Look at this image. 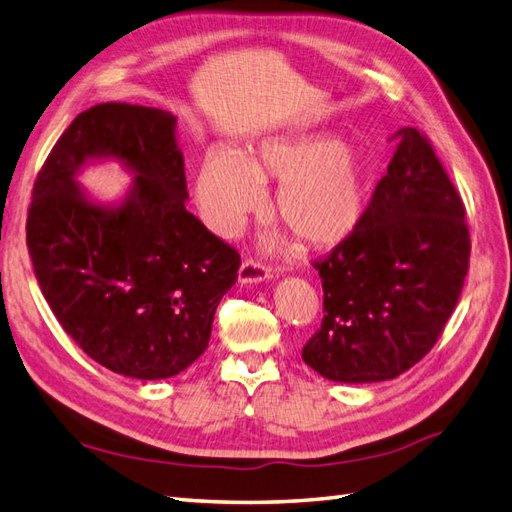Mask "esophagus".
I'll list each match as a JSON object with an SVG mask.
<instances>
[{"instance_id": "esophagus-1", "label": "esophagus", "mask_w": 512, "mask_h": 512, "mask_svg": "<svg viewBox=\"0 0 512 512\" xmlns=\"http://www.w3.org/2000/svg\"><path fill=\"white\" fill-rule=\"evenodd\" d=\"M272 277L270 268L261 266L259 261L255 259H244L242 266H240V272H238V283L242 285H253V283H261Z\"/></svg>"}]
</instances>
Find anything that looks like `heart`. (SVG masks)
<instances>
[{
	"label": "heart",
	"instance_id": "obj_1",
	"mask_svg": "<svg viewBox=\"0 0 512 512\" xmlns=\"http://www.w3.org/2000/svg\"><path fill=\"white\" fill-rule=\"evenodd\" d=\"M266 183L281 186L274 201L281 225L303 244L326 248L359 227L370 170L357 151L335 138L264 142L248 162L216 151L196 179V201L207 225L222 238L238 235L264 203Z\"/></svg>",
	"mask_w": 512,
	"mask_h": 512
}]
</instances>
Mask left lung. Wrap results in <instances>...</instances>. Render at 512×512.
<instances>
[{
  "label": "left lung",
  "instance_id": "obj_1",
  "mask_svg": "<svg viewBox=\"0 0 512 512\" xmlns=\"http://www.w3.org/2000/svg\"><path fill=\"white\" fill-rule=\"evenodd\" d=\"M396 138L359 227L313 264L324 320L303 359L335 383H381L413 368L435 346L467 277L461 196L415 127Z\"/></svg>",
  "mask_w": 512,
  "mask_h": 512
}]
</instances>
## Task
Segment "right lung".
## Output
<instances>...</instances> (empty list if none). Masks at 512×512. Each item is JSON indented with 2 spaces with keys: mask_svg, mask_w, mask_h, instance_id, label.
<instances>
[{
  "mask_svg": "<svg viewBox=\"0 0 512 512\" xmlns=\"http://www.w3.org/2000/svg\"><path fill=\"white\" fill-rule=\"evenodd\" d=\"M135 177L121 202L76 183L90 163ZM177 116L99 103L75 116L36 177L28 251L54 316L90 359L138 381L199 359L214 313L238 281L240 255L186 209Z\"/></svg>",
  "mask_w": 512,
  "mask_h": 512,
  "instance_id": "obj_1",
  "label": "right lung"
}]
</instances>
